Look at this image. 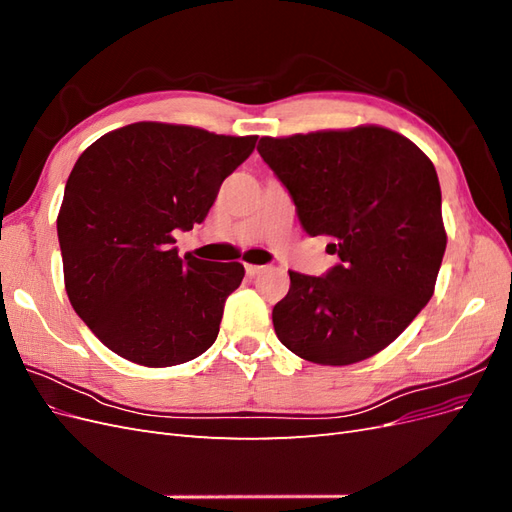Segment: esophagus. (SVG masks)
<instances>
[{"label": "esophagus", "mask_w": 512, "mask_h": 512, "mask_svg": "<svg viewBox=\"0 0 512 512\" xmlns=\"http://www.w3.org/2000/svg\"><path fill=\"white\" fill-rule=\"evenodd\" d=\"M265 269H267L265 265H245L247 275H258V273H262Z\"/></svg>", "instance_id": "1"}]
</instances>
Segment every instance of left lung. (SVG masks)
Masks as SVG:
<instances>
[{
  "label": "left lung",
  "instance_id": "1",
  "mask_svg": "<svg viewBox=\"0 0 512 512\" xmlns=\"http://www.w3.org/2000/svg\"><path fill=\"white\" fill-rule=\"evenodd\" d=\"M260 158L284 183L309 237H331L339 262L290 273L273 307L277 339L318 365L378 354L429 303L446 250L442 192L431 160L380 126L265 136Z\"/></svg>",
  "mask_w": 512,
  "mask_h": 512
}]
</instances>
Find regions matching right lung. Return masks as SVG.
I'll return each instance as SVG.
<instances>
[{"label": "right lung", "mask_w": 512, "mask_h": 512, "mask_svg": "<svg viewBox=\"0 0 512 512\" xmlns=\"http://www.w3.org/2000/svg\"><path fill=\"white\" fill-rule=\"evenodd\" d=\"M258 136L138 121L100 136L76 160L57 215L74 312L132 363L170 367L209 350L241 262L179 258L192 230Z\"/></svg>", "instance_id": "right-lung-1"}]
</instances>
